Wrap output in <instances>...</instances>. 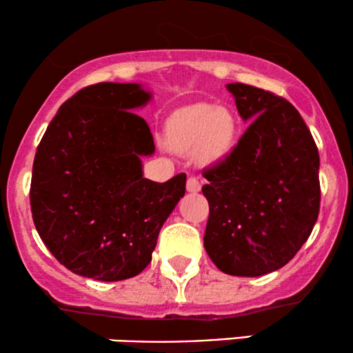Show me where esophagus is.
Instances as JSON below:
<instances>
[{
	"mask_svg": "<svg viewBox=\"0 0 353 353\" xmlns=\"http://www.w3.org/2000/svg\"><path fill=\"white\" fill-rule=\"evenodd\" d=\"M201 181L197 179V177H194V176H190L189 179H188V184H185V188H188V190L189 192H192V194H196V192H199L201 190Z\"/></svg>",
	"mask_w": 353,
	"mask_h": 353,
	"instance_id": "1",
	"label": "esophagus"
}]
</instances>
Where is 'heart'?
Instances as JSON below:
<instances>
[{
	"instance_id": "obj_1",
	"label": "heart",
	"mask_w": 353,
	"mask_h": 353,
	"mask_svg": "<svg viewBox=\"0 0 353 353\" xmlns=\"http://www.w3.org/2000/svg\"><path fill=\"white\" fill-rule=\"evenodd\" d=\"M237 119L228 108L199 103L182 108L168 123V144L179 154H196L202 164L225 157L236 143Z\"/></svg>"
}]
</instances>
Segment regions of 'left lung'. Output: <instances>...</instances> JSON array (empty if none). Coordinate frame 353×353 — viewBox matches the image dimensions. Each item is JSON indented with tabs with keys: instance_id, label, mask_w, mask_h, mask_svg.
I'll return each instance as SVG.
<instances>
[{
	"instance_id": "obj_1",
	"label": "left lung",
	"mask_w": 353,
	"mask_h": 353,
	"mask_svg": "<svg viewBox=\"0 0 353 353\" xmlns=\"http://www.w3.org/2000/svg\"><path fill=\"white\" fill-rule=\"evenodd\" d=\"M250 125L224 159L205 168L204 247L229 275L257 277L299 252L320 209L319 151L287 99L249 84H228Z\"/></svg>"
}]
</instances>
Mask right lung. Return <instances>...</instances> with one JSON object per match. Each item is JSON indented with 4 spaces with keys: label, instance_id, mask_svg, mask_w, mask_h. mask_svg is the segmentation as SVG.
Masks as SVG:
<instances>
[{
    "label": "right lung",
    "instance_id": "1",
    "mask_svg": "<svg viewBox=\"0 0 353 353\" xmlns=\"http://www.w3.org/2000/svg\"><path fill=\"white\" fill-rule=\"evenodd\" d=\"M151 92L98 83L59 108L34 156L30 201L39 237L71 272L103 282L141 274L165 219L185 192V174L143 176L154 152L149 125L132 109Z\"/></svg>",
    "mask_w": 353,
    "mask_h": 353
}]
</instances>
